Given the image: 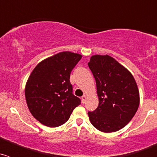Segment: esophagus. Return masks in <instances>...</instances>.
Masks as SVG:
<instances>
[{"mask_svg": "<svg viewBox=\"0 0 157 157\" xmlns=\"http://www.w3.org/2000/svg\"><path fill=\"white\" fill-rule=\"evenodd\" d=\"M86 100V96L83 95L82 97V103H83V104L85 103Z\"/></svg>", "mask_w": 157, "mask_h": 157, "instance_id": "esophagus-1", "label": "esophagus"}]
</instances>
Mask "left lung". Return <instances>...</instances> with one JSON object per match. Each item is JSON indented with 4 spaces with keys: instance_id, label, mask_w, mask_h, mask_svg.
<instances>
[{
    "instance_id": "left-lung-1",
    "label": "left lung",
    "mask_w": 157,
    "mask_h": 157,
    "mask_svg": "<svg viewBox=\"0 0 157 157\" xmlns=\"http://www.w3.org/2000/svg\"><path fill=\"white\" fill-rule=\"evenodd\" d=\"M88 66L96 80L98 107L89 112L90 123L105 133L115 132L131 120L139 106V91L134 77L114 58L91 56Z\"/></svg>"
}]
</instances>
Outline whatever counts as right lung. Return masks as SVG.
Listing matches in <instances>:
<instances>
[{"label":"right lung","mask_w":157,"mask_h":157,"mask_svg":"<svg viewBox=\"0 0 157 157\" xmlns=\"http://www.w3.org/2000/svg\"><path fill=\"white\" fill-rule=\"evenodd\" d=\"M80 54L62 52L40 62L27 82L25 97L30 113L43 125L66 123L81 100L72 94L70 75Z\"/></svg>","instance_id":"obj_1"}]
</instances>
